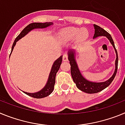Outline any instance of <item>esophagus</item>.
<instances>
[{
    "instance_id": "esophagus-1",
    "label": "esophagus",
    "mask_w": 125,
    "mask_h": 125,
    "mask_svg": "<svg viewBox=\"0 0 125 125\" xmlns=\"http://www.w3.org/2000/svg\"><path fill=\"white\" fill-rule=\"evenodd\" d=\"M62 60L63 61H67L68 60V56L67 54H64L63 57H62Z\"/></svg>"
}]
</instances>
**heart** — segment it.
Instances as JSON below:
<instances>
[{"label": "heart", "instance_id": "b5f03b06", "mask_svg": "<svg viewBox=\"0 0 125 125\" xmlns=\"http://www.w3.org/2000/svg\"><path fill=\"white\" fill-rule=\"evenodd\" d=\"M64 36L68 41L73 40L76 37L78 42H83L88 37L89 33L86 29H79L76 27H69L64 30Z\"/></svg>", "mask_w": 125, "mask_h": 125}]
</instances>
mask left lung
Here are the masks:
<instances>
[{"instance_id": "left-lung-1", "label": "left lung", "mask_w": 125, "mask_h": 125, "mask_svg": "<svg viewBox=\"0 0 125 125\" xmlns=\"http://www.w3.org/2000/svg\"><path fill=\"white\" fill-rule=\"evenodd\" d=\"M94 27L95 31H94V35L93 38H96L98 36H106L110 40V42L111 43V44L114 47L116 52V59L115 61V70L114 74H113L111 78L105 82L94 83L86 80L81 75L79 69H78L76 60H75L74 51H71L68 52V59H69V64L71 65V74L72 76L73 81L76 83V87L78 89H80L81 91L88 94L97 93L98 92H100L104 89L107 88L111 83L113 80L114 79L116 74L117 69H118V53H117V51L115 48V46L114 41L113 40L111 35L108 32L106 31L105 30L100 27V26L96 25V24H94Z\"/></svg>"}]
</instances>
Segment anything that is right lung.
<instances>
[{
  "label": "right lung",
  "mask_w": 125,
  "mask_h": 125,
  "mask_svg": "<svg viewBox=\"0 0 125 125\" xmlns=\"http://www.w3.org/2000/svg\"><path fill=\"white\" fill-rule=\"evenodd\" d=\"M52 23L51 22H34L29 24L28 25H27V26L22 31V32L20 33L19 35L15 38V41H14V43H13L12 47L11 52H12V51H13L14 46H15V44H16V42H17L20 39H21L22 37H23L24 36H25V35H26L29 32L31 31V30L37 28H46V27H48V26L52 25ZM62 56H61L60 57H59L57 60H56V61L54 62V64H53L52 65V67L51 71V73L50 74H49V79H48V81H47V84H46V85L45 86L44 88H43L42 90H41L40 91H39V92L37 93H29L24 92V91H23V92L25 94H27V95L30 96L31 97H33V98H44V97L47 96H49V94L52 92L53 90H54L55 81H56V75L57 71H59V68H60V66L62 62Z\"/></svg>",
  "instance_id": "right-lung-1"
}]
</instances>
